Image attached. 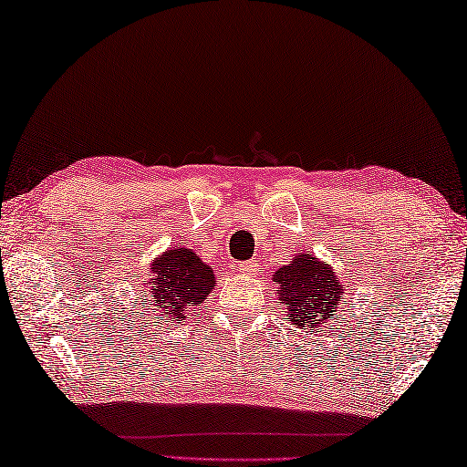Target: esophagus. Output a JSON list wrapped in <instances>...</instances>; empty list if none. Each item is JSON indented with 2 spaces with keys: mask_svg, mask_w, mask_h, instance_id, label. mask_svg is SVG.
<instances>
[{
  "mask_svg": "<svg viewBox=\"0 0 467 467\" xmlns=\"http://www.w3.org/2000/svg\"><path fill=\"white\" fill-rule=\"evenodd\" d=\"M238 271L240 273H252V271H254V263H252V261L238 263Z\"/></svg>",
  "mask_w": 467,
  "mask_h": 467,
  "instance_id": "esophagus-1",
  "label": "esophagus"
}]
</instances>
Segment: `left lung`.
<instances>
[{"mask_svg": "<svg viewBox=\"0 0 467 467\" xmlns=\"http://www.w3.org/2000/svg\"><path fill=\"white\" fill-rule=\"evenodd\" d=\"M277 281L281 304L292 312V323L297 327H317L331 318L343 297V285L335 277L331 266L320 263L312 254H297L292 263L281 266L273 275Z\"/></svg>", "mask_w": 467, "mask_h": 467, "instance_id": "obj_1", "label": "left lung"}]
</instances>
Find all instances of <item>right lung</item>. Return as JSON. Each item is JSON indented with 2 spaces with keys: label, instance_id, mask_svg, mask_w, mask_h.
I'll return each instance as SVG.
<instances>
[{
  "label": "right lung",
  "instance_id": "1",
  "mask_svg": "<svg viewBox=\"0 0 467 467\" xmlns=\"http://www.w3.org/2000/svg\"><path fill=\"white\" fill-rule=\"evenodd\" d=\"M152 304L159 317L186 318L192 315L215 287V275L192 250L173 248L150 266L149 284ZM161 318V320H163Z\"/></svg>",
  "mask_w": 467,
  "mask_h": 467
}]
</instances>
